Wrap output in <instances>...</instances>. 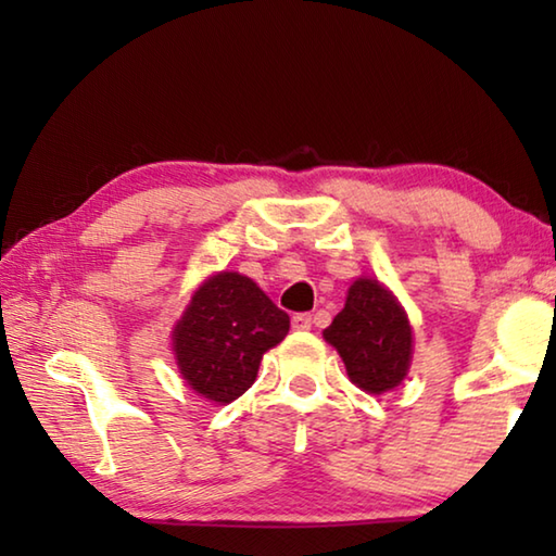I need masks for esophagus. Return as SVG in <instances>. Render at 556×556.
<instances>
[{
	"mask_svg": "<svg viewBox=\"0 0 556 556\" xmlns=\"http://www.w3.org/2000/svg\"><path fill=\"white\" fill-rule=\"evenodd\" d=\"M291 328H294V331H308V328H312V316L294 314L291 316Z\"/></svg>",
	"mask_w": 556,
	"mask_h": 556,
	"instance_id": "1",
	"label": "esophagus"
}]
</instances>
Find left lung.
I'll list each match as a JSON object with an SVG mask.
<instances>
[{
	"label": "left lung",
	"mask_w": 556,
	"mask_h": 556,
	"mask_svg": "<svg viewBox=\"0 0 556 556\" xmlns=\"http://www.w3.org/2000/svg\"><path fill=\"white\" fill-rule=\"evenodd\" d=\"M341 353L351 380L370 394L388 392L404 380L412 361V328L402 306L372 279L348 289L343 312L324 331Z\"/></svg>",
	"instance_id": "left-lung-1"
}]
</instances>
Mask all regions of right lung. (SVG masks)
<instances>
[{"instance_id": "right-lung-1", "label": "right lung", "mask_w": 556, "mask_h": 556, "mask_svg": "<svg viewBox=\"0 0 556 556\" xmlns=\"http://www.w3.org/2000/svg\"><path fill=\"white\" fill-rule=\"evenodd\" d=\"M289 331V316L255 281L223 271L195 291L174 328L184 380L213 402H232L257 378L260 361Z\"/></svg>"}]
</instances>
